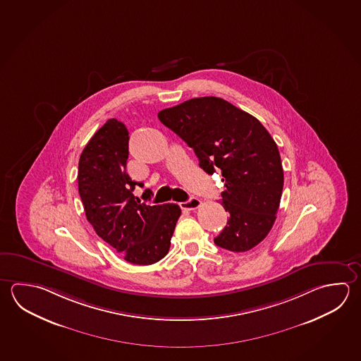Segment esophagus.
Wrapping results in <instances>:
<instances>
[{
  "label": "esophagus",
  "mask_w": 361,
  "mask_h": 361,
  "mask_svg": "<svg viewBox=\"0 0 361 361\" xmlns=\"http://www.w3.org/2000/svg\"><path fill=\"white\" fill-rule=\"evenodd\" d=\"M201 204H202L201 200H198L196 197H192L188 201L179 204V206H180L183 210H196Z\"/></svg>",
  "instance_id": "1"
}]
</instances>
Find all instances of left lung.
<instances>
[{
    "instance_id": "1",
    "label": "left lung",
    "mask_w": 361,
    "mask_h": 361,
    "mask_svg": "<svg viewBox=\"0 0 361 361\" xmlns=\"http://www.w3.org/2000/svg\"><path fill=\"white\" fill-rule=\"evenodd\" d=\"M157 117L193 149L206 173H221V204L229 219L214 239L217 247L247 252L262 242L283 187L280 152L262 123L216 97L190 99Z\"/></svg>"
}]
</instances>
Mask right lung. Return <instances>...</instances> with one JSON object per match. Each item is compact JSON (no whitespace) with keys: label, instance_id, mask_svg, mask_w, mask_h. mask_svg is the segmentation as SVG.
Wrapping results in <instances>:
<instances>
[{"label":"right lung","instance_id":"obj_1","mask_svg":"<svg viewBox=\"0 0 361 361\" xmlns=\"http://www.w3.org/2000/svg\"><path fill=\"white\" fill-rule=\"evenodd\" d=\"M128 131L108 119L81 152L79 193L86 219L105 243L127 262L147 266L164 258L182 211L176 204H151L133 195L136 185L126 173Z\"/></svg>","mask_w":361,"mask_h":361}]
</instances>
